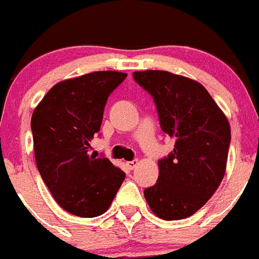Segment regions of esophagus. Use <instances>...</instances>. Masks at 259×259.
Listing matches in <instances>:
<instances>
[{"mask_svg": "<svg viewBox=\"0 0 259 259\" xmlns=\"http://www.w3.org/2000/svg\"><path fill=\"white\" fill-rule=\"evenodd\" d=\"M138 159H134V160H130V162H127V167H129L130 170H134L137 166H138Z\"/></svg>", "mask_w": 259, "mask_h": 259, "instance_id": "1", "label": "esophagus"}]
</instances>
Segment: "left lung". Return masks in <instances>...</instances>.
Returning a JSON list of instances; mask_svg holds the SVG:
<instances>
[{"label": "left lung", "mask_w": 259, "mask_h": 259, "mask_svg": "<svg viewBox=\"0 0 259 259\" xmlns=\"http://www.w3.org/2000/svg\"><path fill=\"white\" fill-rule=\"evenodd\" d=\"M133 77L153 96L163 132L175 138L172 153L158 162V182L145 190V199L159 219H187L212 197L225 175L230 125L196 80L153 69Z\"/></svg>", "instance_id": "obj_1"}]
</instances>
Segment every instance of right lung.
Masks as SVG:
<instances>
[{
	"label": "right lung",
	"instance_id": "obj_1",
	"mask_svg": "<svg viewBox=\"0 0 259 259\" xmlns=\"http://www.w3.org/2000/svg\"><path fill=\"white\" fill-rule=\"evenodd\" d=\"M125 77L117 71H96L63 80L32 113L36 167L52 197L71 214L105 213L125 179L109 159L89 155L106 100Z\"/></svg>",
	"mask_w": 259,
	"mask_h": 259
}]
</instances>
